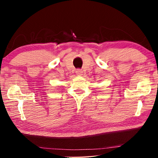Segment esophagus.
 <instances>
[{"label": "esophagus", "instance_id": "obj_1", "mask_svg": "<svg viewBox=\"0 0 158 158\" xmlns=\"http://www.w3.org/2000/svg\"><path fill=\"white\" fill-rule=\"evenodd\" d=\"M82 73H83V72H82L81 69H77V71H76L77 75L81 76L82 75Z\"/></svg>", "mask_w": 158, "mask_h": 158}]
</instances>
